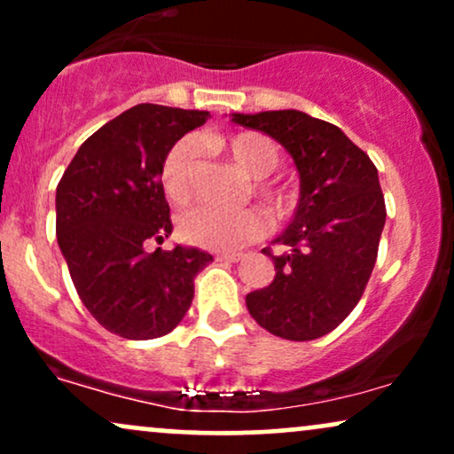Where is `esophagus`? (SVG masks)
Returning a JSON list of instances; mask_svg holds the SVG:
<instances>
[{"instance_id":"1","label":"esophagus","mask_w":454,"mask_h":454,"mask_svg":"<svg viewBox=\"0 0 454 454\" xmlns=\"http://www.w3.org/2000/svg\"><path fill=\"white\" fill-rule=\"evenodd\" d=\"M217 260H226V262H239V260H243V254H217Z\"/></svg>"}]
</instances>
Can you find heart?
I'll return each instance as SVG.
<instances>
[{
	"mask_svg": "<svg viewBox=\"0 0 454 454\" xmlns=\"http://www.w3.org/2000/svg\"><path fill=\"white\" fill-rule=\"evenodd\" d=\"M207 145L226 151L239 168L256 179L254 190L275 211L290 207V196L284 187L264 179L279 166L281 153L273 140L256 132H241L234 137H207ZM196 161V145L192 138H181L166 151L160 164V184L173 205H185L192 196V170ZM269 231V220L260 209L222 213L209 207H198L181 215L179 234L185 243L205 249H237L258 241Z\"/></svg>",
	"mask_w": 454,
	"mask_h": 454,
	"instance_id": "1",
	"label": "heart"
}]
</instances>
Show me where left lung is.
I'll return each instance as SVG.
<instances>
[{"label": "left lung", "mask_w": 454, "mask_h": 454, "mask_svg": "<svg viewBox=\"0 0 454 454\" xmlns=\"http://www.w3.org/2000/svg\"><path fill=\"white\" fill-rule=\"evenodd\" d=\"M239 126L281 143L301 175L294 220L278 237L275 279L245 296L260 326L290 341L326 335L364 293L387 222L378 168L340 128L301 111L234 113Z\"/></svg>", "instance_id": "1"}]
</instances>
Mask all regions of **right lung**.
<instances>
[{"mask_svg":"<svg viewBox=\"0 0 454 454\" xmlns=\"http://www.w3.org/2000/svg\"><path fill=\"white\" fill-rule=\"evenodd\" d=\"M209 113L138 104L93 132L57 185V243L90 314L126 340H155L184 320L213 256L161 243L173 232L160 184L166 151Z\"/></svg>","mask_w":454,"mask_h":454,"instance_id":"add662e5","label":"right lung"}]
</instances>
